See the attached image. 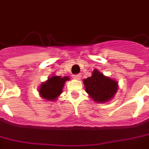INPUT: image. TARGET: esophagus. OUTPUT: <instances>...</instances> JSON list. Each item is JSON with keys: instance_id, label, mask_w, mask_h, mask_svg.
<instances>
[{"instance_id": "obj_1", "label": "esophagus", "mask_w": 149, "mask_h": 149, "mask_svg": "<svg viewBox=\"0 0 149 149\" xmlns=\"http://www.w3.org/2000/svg\"><path fill=\"white\" fill-rule=\"evenodd\" d=\"M74 78L76 79V80H80V79H81V75L80 74L75 75Z\"/></svg>"}]
</instances>
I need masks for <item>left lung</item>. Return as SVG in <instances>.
Instances as JSON below:
<instances>
[{
  "mask_svg": "<svg viewBox=\"0 0 149 149\" xmlns=\"http://www.w3.org/2000/svg\"><path fill=\"white\" fill-rule=\"evenodd\" d=\"M86 92L96 102L111 100L118 91V82L95 69L90 77L84 80Z\"/></svg>",
  "mask_w": 149,
  "mask_h": 149,
  "instance_id": "obj_1",
  "label": "left lung"
}]
</instances>
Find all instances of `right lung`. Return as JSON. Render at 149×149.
Returning a JSON list of instances; mask_svg holds the SVG:
<instances>
[{"mask_svg":"<svg viewBox=\"0 0 149 149\" xmlns=\"http://www.w3.org/2000/svg\"><path fill=\"white\" fill-rule=\"evenodd\" d=\"M69 80L68 77H61L60 76H53L43 82L38 89L40 96L49 101H54L61 93L65 81Z\"/></svg>","mask_w":149,"mask_h":149,"instance_id":"obj_1","label":"right lung"}]
</instances>
